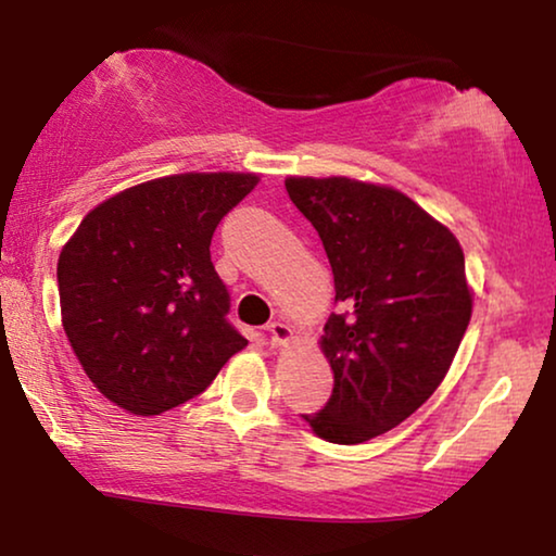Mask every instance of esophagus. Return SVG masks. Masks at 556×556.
<instances>
[{
  "label": "esophagus",
  "mask_w": 556,
  "mask_h": 556,
  "mask_svg": "<svg viewBox=\"0 0 556 556\" xmlns=\"http://www.w3.org/2000/svg\"><path fill=\"white\" fill-rule=\"evenodd\" d=\"M265 331H268V339L273 346H280L286 344V341H291V329H288L283 321H270L265 326Z\"/></svg>",
  "instance_id": "34e87169"
}]
</instances>
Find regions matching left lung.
<instances>
[{"mask_svg": "<svg viewBox=\"0 0 556 556\" xmlns=\"http://www.w3.org/2000/svg\"><path fill=\"white\" fill-rule=\"evenodd\" d=\"M286 192L324 242L341 306L321 337L331 397L303 420L329 443H367L443 382L473 308L466 257L453 232L397 189L291 177Z\"/></svg>", "mask_w": 556, "mask_h": 556, "instance_id": "left-lung-1", "label": "left lung"}]
</instances>
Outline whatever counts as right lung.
Wrapping results in <instances>:
<instances>
[{"instance_id": "1", "label": "right lung", "mask_w": 556, "mask_h": 556, "mask_svg": "<svg viewBox=\"0 0 556 556\" xmlns=\"http://www.w3.org/2000/svg\"><path fill=\"white\" fill-rule=\"evenodd\" d=\"M255 174H174L88 212L58 261L63 329L98 390L159 415L207 390L248 344L210 257Z\"/></svg>"}]
</instances>
